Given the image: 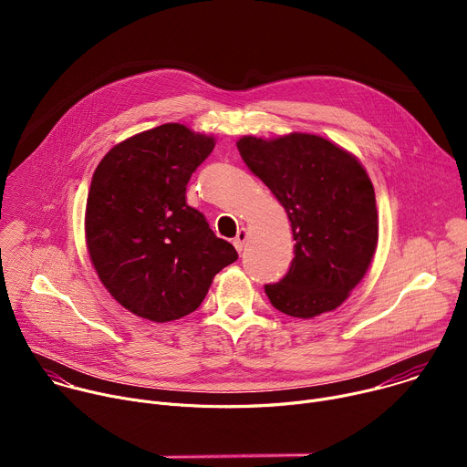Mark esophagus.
I'll list each match as a JSON object with an SVG mask.
<instances>
[{
    "instance_id": "1",
    "label": "esophagus",
    "mask_w": 467,
    "mask_h": 467,
    "mask_svg": "<svg viewBox=\"0 0 467 467\" xmlns=\"http://www.w3.org/2000/svg\"><path fill=\"white\" fill-rule=\"evenodd\" d=\"M245 242H247V231H245V229H240V231H238V234L234 236V240H233V244H234V247H236V251H238V253H242V249H244Z\"/></svg>"
}]
</instances>
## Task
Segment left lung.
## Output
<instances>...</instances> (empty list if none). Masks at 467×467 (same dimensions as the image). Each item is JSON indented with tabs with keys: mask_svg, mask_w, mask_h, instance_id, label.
I'll return each instance as SVG.
<instances>
[{
	"mask_svg": "<svg viewBox=\"0 0 467 467\" xmlns=\"http://www.w3.org/2000/svg\"><path fill=\"white\" fill-rule=\"evenodd\" d=\"M238 151L285 207L294 231L288 274L264 285L270 303L294 317L340 306L373 258L379 223L373 184L362 164L321 137H244Z\"/></svg>",
	"mask_w": 467,
	"mask_h": 467,
	"instance_id": "1",
	"label": "left lung"
}]
</instances>
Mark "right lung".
Segmentation results:
<instances>
[{"mask_svg": "<svg viewBox=\"0 0 467 467\" xmlns=\"http://www.w3.org/2000/svg\"><path fill=\"white\" fill-rule=\"evenodd\" d=\"M213 150L211 137L164 123L114 146L94 171L88 253L105 288L132 314L157 323L188 316L238 258L186 205V184Z\"/></svg>", "mask_w": 467, "mask_h": 467, "instance_id": "obj_1", "label": "right lung"}]
</instances>
